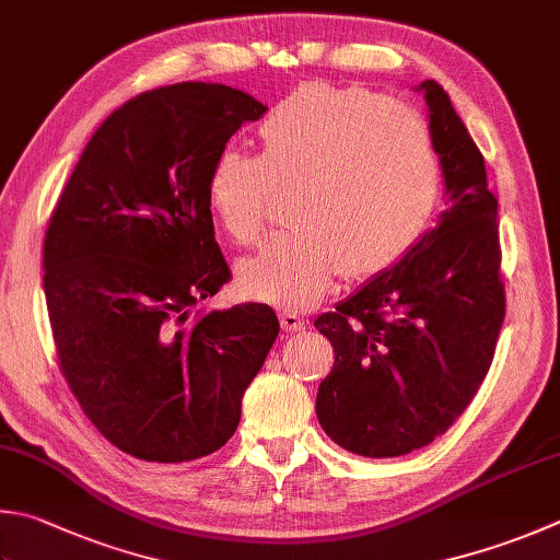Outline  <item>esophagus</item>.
Here are the masks:
<instances>
[{"mask_svg":"<svg viewBox=\"0 0 560 560\" xmlns=\"http://www.w3.org/2000/svg\"><path fill=\"white\" fill-rule=\"evenodd\" d=\"M280 324L284 331H304V326H307V322H304V316H300L298 312H282L280 314Z\"/></svg>","mask_w":560,"mask_h":560,"instance_id":"esophagus-1","label":"esophagus"}]
</instances>
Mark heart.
I'll return each instance as SVG.
<instances>
[{"mask_svg":"<svg viewBox=\"0 0 560 560\" xmlns=\"http://www.w3.org/2000/svg\"><path fill=\"white\" fill-rule=\"evenodd\" d=\"M260 155L229 145L207 177L221 229L250 246L266 229L276 192H292L290 231L238 266L253 298L304 310L339 270H385L424 236L444 173L434 139L415 112L383 94L307 84L268 114Z\"/></svg>","mask_w":560,"mask_h":560,"instance_id":"b5f03b06","label":"heart"}]
</instances>
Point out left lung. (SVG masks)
I'll list each match as a JSON object with an SVG mask.
<instances>
[{
  "mask_svg": "<svg viewBox=\"0 0 560 560\" xmlns=\"http://www.w3.org/2000/svg\"><path fill=\"white\" fill-rule=\"evenodd\" d=\"M448 209L393 268L314 322L334 346L316 417L334 444L395 458L448 431L490 371L504 322L498 197L451 97L424 80Z\"/></svg>",
  "mask_w": 560,
  "mask_h": 560,
  "instance_id": "obj_1",
  "label": "left lung"
}]
</instances>
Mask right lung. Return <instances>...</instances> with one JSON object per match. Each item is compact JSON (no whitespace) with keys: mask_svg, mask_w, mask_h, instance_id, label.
Masks as SVG:
<instances>
[{"mask_svg":"<svg viewBox=\"0 0 560 560\" xmlns=\"http://www.w3.org/2000/svg\"><path fill=\"white\" fill-rule=\"evenodd\" d=\"M266 112L214 82L143 92L94 131L50 214L44 292L60 371L133 458L185 463L224 446L278 339L268 304L192 314L231 278L209 167Z\"/></svg>","mask_w":560,"mask_h":560,"instance_id":"1","label":"right lung"}]
</instances>
